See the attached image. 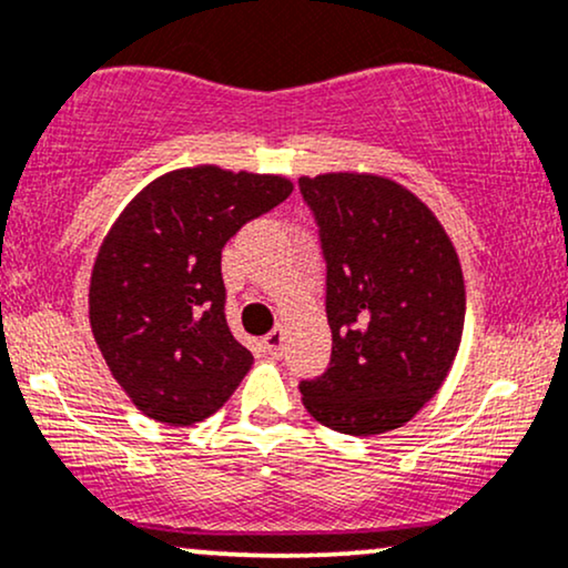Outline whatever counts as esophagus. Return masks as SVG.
Listing matches in <instances>:
<instances>
[{"instance_id":"1","label":"esophagus","mask_w":568,"mask_h":568,"mask_svg":"<svg viewBox=\"0 0 568 568\" xmlns=\"http://www.w3.org/2000/svg\"><path fill=\"white\" fill-rule=\"evenodd\" d=\"M262 344H264L266 354H272V357H280V354H283V327H275V331L266 333Z\"/></svg>"}]
</instances>
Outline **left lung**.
Returning a JSON list of instances; mask_svg holds the SVG:
<instances>
[{
    "label": "left lung",
    "instance_id": "obj_1",
    "mask_svg": "<svg viewBox=\"0 0 568 568\" xmlns=\"http://www.w3.org/2000/svg\"><path fill=\"white\" fill-rule=\"evenodd\" d=\"M320 227L333 333L327 371L302 381L314 420L373 436L405 426L439 392L466 323L460 258L434 211L378 174L298 180Z\"/></svg>",
    "mask_w": 568,
    "mask_h": 568
}]
</instances>
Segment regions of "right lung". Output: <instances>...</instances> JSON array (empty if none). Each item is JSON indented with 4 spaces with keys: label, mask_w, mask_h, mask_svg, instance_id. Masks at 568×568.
<instances>
[{
    "label": "right lung",
    "mask_w": 568,
    "mask_h": 568,
    "mask_svg": "<svg viewBox=\"0 0 568 568\" xmlns=\"http://www.w3.org/2000/svg\"><path fill=\"white\" fill-rule=\"evenodd\" d=\"M293 193L277 174L176 169L115 219L89 280V325L136 409L166 426L214 415L254 354L224 317L222 248Z\"/></svg>",
    "instance_id": "add662e5"
}]
</instances>
